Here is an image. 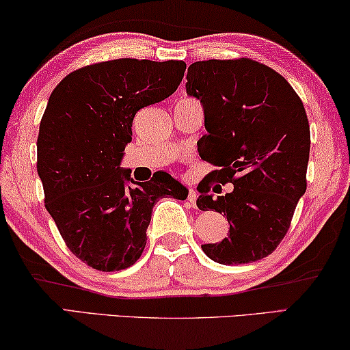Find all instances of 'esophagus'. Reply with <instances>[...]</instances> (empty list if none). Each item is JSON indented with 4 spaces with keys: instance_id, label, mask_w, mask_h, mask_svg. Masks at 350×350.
Masks as SVG:
<instances>
[{
    "instance_id": "1",
    "label": "esophagus",
    "mask_w": 350,
    "mask_h": 350,
    "mask_svg": "<svg viewBox=\"0 0 350 350\" xmlns=\"http://www.w3.org/2000/svg\"><path fill=\"white\" fill-rule=\"evenodd\" d=\"M187 201H189L191 206H196V191L193 189L189 190V195H187Z\"/></svg>"
}]
</instances>
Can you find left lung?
Segmentation results:
<instances>
[{
	"label": "left lung",
	"mask_w": 350,
	"mask_h": 350,
	"mask_svg": "<svg viewBox=\"0 0 350 350\" xmlns=\"http://www.w3.org/2000/svg\"><path fill=\"white\" fill-rule=\"evenodd\" d=\"M185 88L204 109L208 135L200 139L201 159L217 166L198 190L196 204L224 213L230 224L226 238L201 249L222 265L257 262L287 234L306 191V111L279 72L250 58L195 62ZM213 180L230 181L234 191L213 199Z\"/></svg>",
	"instance_id": "1"
}]
</instances>
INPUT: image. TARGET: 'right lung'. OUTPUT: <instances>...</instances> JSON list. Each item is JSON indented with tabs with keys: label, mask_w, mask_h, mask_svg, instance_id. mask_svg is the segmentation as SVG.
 <instances>
[{
	"label": "right lung",
	"mask_w": 350,
	"mask_h": 350,
	"mask_svg": "<svg viewBox=\"0 0 350 350\" xmlns=\"http://www.w3.org/2000/svg\"><path fill=\"white\" fill-rule=\"evenodd\" d=\"M185 68L180 60L93 63L68 75L49 98L38 135L44 203L68 249L93 269L135 265L154 204L184 198V187L163 171L126 189L133 179L120 160L136 112L173 95Z\"/></svg>",
	"instance_id": "obj_1"
}]
</instances>
